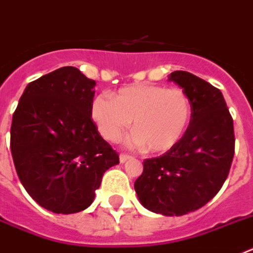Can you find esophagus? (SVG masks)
I'll list each match as a JSON object with an SVG mask.
<instances>
[{"label":"esophagus","mask_w":253,"mask_h":253,"mask_svg":"<svg viewBox=\"0 0 253 253\" xmlns=\"http://www.w3.org/2000/svg\"><path fill=\"white\" fill-rule=\"evenodd\" d=\"M128 159H131V157H129V155H127V154H121V155H120L121 163H126Z\"/></svg>","instance_id":"34e87169"}]
</instances>
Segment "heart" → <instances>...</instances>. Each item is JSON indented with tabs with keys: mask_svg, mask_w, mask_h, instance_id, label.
I'll return each mask as SVG.
<instances>
[{
	"mask_svg": "<svg viewBox=\"0 0 253 253\" xmlns=\"http://www.w3.org/2000/svg\"><path fill=\"white\" fill-rule=\"evenodd\" d=\"M90 114L100 135L117 142L133 121L135 132L127 139L129 148L166 153L183 137L191 120L188 96L181 89L136 84L122 87L113 98L96 95Z\"/></svg>",
	"mask_w": 253,
	"mask_h": 253,
	"instance_id": "b5f03b06",
	"label": "heart"
}]
</instances>
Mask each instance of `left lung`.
<instances>
[{
  "instance_id": "1",
  "label": "left lung",
  "mask_w": 253,
  "mask_h": 253,
  "mask_svg": "<svg viewBox=\"0 0 253 253\" xmlns=\"http://www.w3.org/2000/svg\"><path fill=\"white\" fill-rule=\"evenodd\" d=\"M168 80L190 99V126L170 150L144 160L133 187L145 209L181 216L203 208L225 182L234 155V129L220 90L187 71L172 72Z\"/></svg>"
}]
</instances>
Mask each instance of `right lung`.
<instances>
[{"label": "right lung", "mask_w": 253, "mask_h": 253, "mask_svg": "<svg viewBox=\"0 0 253 253\" xmlns=\"http://www.w3.org/2000/svg\"><path fill=\"white\" fill-rule=\"evenodd\" d=\"M96 83L66 66L28 84L11 125V154L21 184L56 214L85 210L103 174L120 163L91 120Z\"/></svg>", "instance_id": "right-lung-1"}]
</instances>
